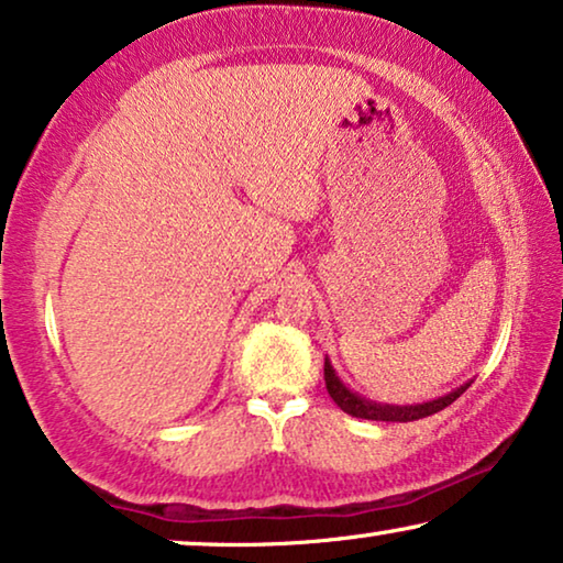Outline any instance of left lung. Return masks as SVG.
Returning <instances> with one entry per match:
<instances>
[{"mask_svg":"<svg viewBox=\"0 0 563 563\" xmlns=\"http://www.w3.org/2000/svg\"><path fill=\"white\" fill-rule=\"evenodd\" d=\"M323 379H327V390L331 395V400H334L336 406L344 410V413H350L354 418H364V421H387V423H408V421H418V418L439 413V410L451 406V402H454L459 395H462L466 387L472 385V383H464L462 387H456V390H451L446 395H441V398L429 400V402H413V406H390V402L367 400V398H362L360 393L350 390V387L342 383V377L336 375V369L331 367L329 357L323 360Z\"/></svg>","mask_w":563,"mask_h":563,"instance_id":"8db88e82","label":"left lung"}]
</instances>
